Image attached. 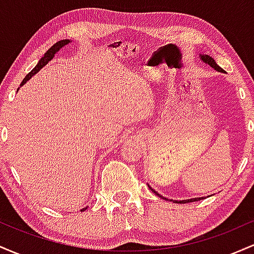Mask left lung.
<instances>
[{
	"label": "left lung",
	"mask_w": 254,
	"mask_h": 254,
	"mask_svg": "<svg viewBox=\"0 0 254 254\" xmlns=\"http://www.w3.org/2000/svg\"><path fill=\"white\" fill-rule=\"evenodd\" d=\"M199 58H200V61H202L203 63H205V64H208V65H210L211 68H214L215 70L216 71H218V72H226L223 70L222 68H220V66L217 65V63L215 62V60L212 57H210L209 56V55H204V54H199ZM148 188L150 189L151 191L154 192V193L156 194V196H159L160 198H162V199H166V200H168L167 198L166 197H164V196H161V194L159 193V192H156L155 190H154L153 188H151V186H149V184H148ZM202 199H204V197H197V198H190V199H184V200H174V203H178V204H185V203H190V202H197V200H202ZM172 200V199H171Z\"/></svg>",
	"instance_id": "left-lung-1"
}]
</instances>
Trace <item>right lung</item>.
Returning a JSON list of instances; mask_svg holds the SVG:
<instances>
[{
	"label": "right lung",
	"instance_id": "add662e5",
	"mask_svg": "<svg viewBox=\"0 0 254 254\" xmlns=\"http://www.w3.org/2000/svg\"><path fill=\"white\" fill-rule=\"evenodd\" d=\"M69 43H71L70 39H62V40H60V42H57L56 44H54V45H52L51 48L45 52V55H44V56L40 58L39 62H38L37 65L34 66L33 69H32V71L28 72V74L26 75V77L24 78V80H22V82H21V84H20V87L24 86V84L27 82V81L30 80L32 76H34V75H36L37 72L43 68V66H45L46 64L50 62L52 58L55 57V55H56L57 52L61 50V49L64 48V46H65V45H68ZM86 209H87V206H86V208L81 209V211H84V210H86Z\"/></svg>",
	"mask_w": 254,
	"mask_h": 254
}]
</instances>
